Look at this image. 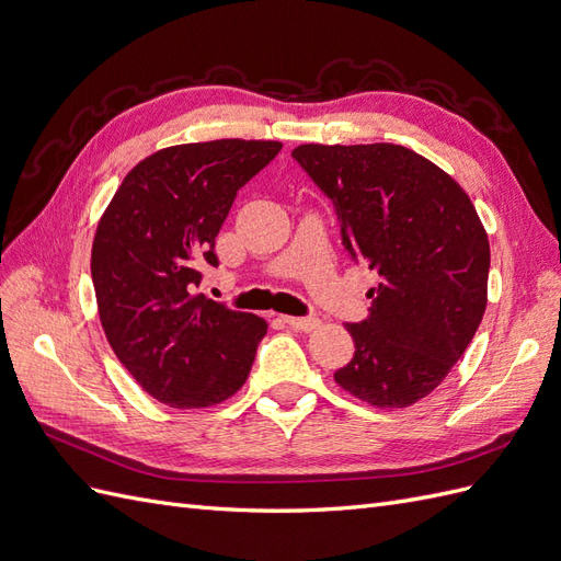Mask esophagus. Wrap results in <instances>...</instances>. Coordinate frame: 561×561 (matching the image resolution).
Wrapping results in <instances>:
<instances>
[{
	"label": "esophagus",
	"mask_w": 561,
	"mask_h": 561,
	"mask_svg": "<svg viewBox=\"0 0 561 561\" xmlns=\"http://www.w3.org/2000/svg\"><path fill=\"white\" fill-rule=\"evenodd\" d=\"M287 325L295 328V330H301V332H313L320 328V320L313 318V316H307V318H299V316H285L283 318Z\"/></svg>",
	"instance_id": "34e87169"
}]
</instances>
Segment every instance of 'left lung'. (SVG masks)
I'll return each mask as SVG.
<instances>
[{
    "label": "left lung",
    "mask_w": 561,
    "mask_h": 561,
    "mask_svg": "<svg viewBox=\"0 0 561 561\" xmlns=\"http://www.w3.org/2000/svg\"><path fill=\"white\" fill-rule=\"evenodd\" d=\"M297 163L334 203L342 241L379 274L355 353L334 381L375 407H410L445 381L486 309L489 239L470 196L402 145H299Z\"/></svg>",
    "instance_id": "1"
}]
</instances>
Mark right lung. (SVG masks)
<instances>
[{"mask_svg":"<svg viewBox=\"0 0 561 561\" xmlns=\"http://www.w3.org/2000/svg\"><path fill=\"white\" fill-rule=\"evenodd\" d=\"M276 140L175 145L124 178L98 222L91 276L116 358L142 390L175 410L239 390L266 320L196 293L217 266L215 239L241 186L274 161Z\"/></svg>","mask_w":561,"mask_h":561,"instance_id":"right-lung-1","label":"right lung"}]
</instances>
